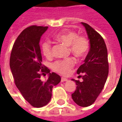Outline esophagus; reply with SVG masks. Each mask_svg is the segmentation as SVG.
Listing matches in <instances>:
<instances>
[{"label": "esophagus", "mask_w": 122, "mask_h": 122, "mask_svg": "<svg viewBox=\"0 0 122 122\" xmlns=\"http://www.w3.org/2000/svg\"><path fill=\"white\" fill-rule=\"evenodd\" d=\"M66 81H68V79H67V78H63V77H62V78H61V82H66Z\"/></svg>", "instance_id": "34e87169"}]
</instances>
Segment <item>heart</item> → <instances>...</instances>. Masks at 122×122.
Wrapping results in <instances>:
<instances>
[{
    "label": "heart",
    "mask_w": 122,
    "mask_h": 122,
    "mask_svg": "<svg viewBox=\"0 0 122 122\" xmlns=\"http://www.w3.org/2000/svg\"><path fill=\"white\" fill-rule=\"evenodd\" d=\"M57 41L69 46V50L72 53L77 57H82L87 53L89 50V41L85 36H78L76 33L71 30L65 29L56 36ZM42 50L44 56L47 58L52 56V49L51 43L45 41L42 45ZM75 65L73 58L70 57L63 60L55 61L51 68L54 71L62 75H67L70 73L71 69Z\"/></svg>",
    "instance_id": "1"
}]
</instances>
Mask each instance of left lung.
Segmentation results:
<instances>
[{"instance_id":"left-lung-1","label":"left lung","mask_w":122,"mask_h":122,"mask_svg":"<svg viewBox=\"0 0 122 122\" xmlns=\"http://www.w3.org/2000/svg\"><path fill=\"white\" fill-rule=\"evenodd\" d=\"M86 29L90 48L84 63L77 70V74L83 76L82 82L72 79L76 84V89L72 94L74 102L82 107L92 105L104 87L108 74L107 48L102 37L90 26L81 23Z\"/></svg>"}]
</instances>
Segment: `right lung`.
Returning a JSON list of instances; mask_svg holds the SVG:
<instances>
[{
    "label": "right lung",
    "instance_id": "obj_1",
    "mask_svg": "<svg viewBox=\"0 0 122 122\" xmlns=\"http://www.w3.org/2000/svg\"><path fill=\"white\" fill-rule=\"evenodd\" d=\"M48 27L32 25L23 30L12 48L10 66L17 89L32 107H42L50 102L53 86L61 82V77L42 65L40 48L42 35ZM48 74L42 81V75Z\"/></svg>",
    "mask_w": 122,
    "mask_h": 122
}]
</instances>
